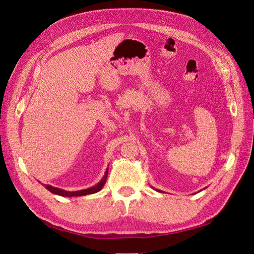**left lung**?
<instances>
[{
  "instance_id": "8db88e82",
  "label": "left lung",
  "mask_w": 254,
  "mask_h": 254,
  "mask_svg": "<svg viewBox=\"0 0 254 254\" xmlns=\"http://www.w3.org/2000/svg\"><path fill=\"white\" fill-rule=\"evenodd\" d=\"M158 190V191H161V190Z\"/></svg>"
}]
</instances>
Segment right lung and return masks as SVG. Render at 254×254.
<instances>
[{
  "label": "right lung",
  "mask_w": 254,
  "mask_h": 254,
  "mask_svg": "<svg viewBox=\"0 0 254 254\" xmlns=\"http://www.w3.org/2000/svg\"><path fill=\"white\" fill-rule=\"evenodd\" d=\"M107 176H108V168H107V170H106L105 175H104V177L102 178V180L99 181L97 184H95L94 187L86 189V190H75V191L64 190H61V189H58V188H55V187L49 186V184H48V186H45V184H44V187H45V189H47L48 190H50L51 193L59 195V196H63V197H78V196H84V195L94 194V193H97L98 190H101L103 189V187H104V184L106 183Z\"/></svg>",
  "instance_id": "right-lung-1"
}]
</instances>
